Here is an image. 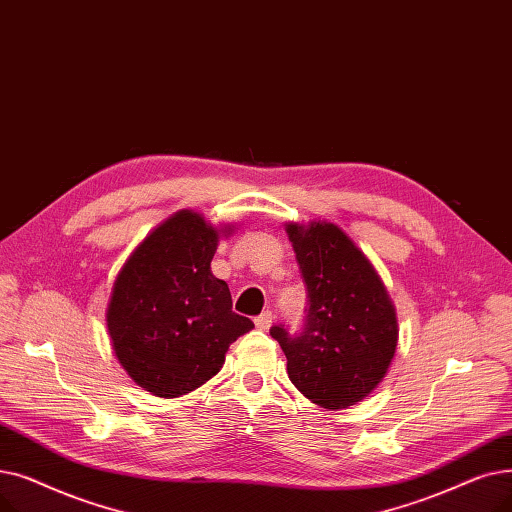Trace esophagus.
Segmentation results:
<instances>
[{"label": "esophagus", "instance_id": "esophagus-1", "mask_svg": "<svg viewBox=\"0 0 512 512\" xmlns=\"http://www.w3.org/2000/svg\"><path fill=\"white\" fill-rule=\"evenodd\" d=\"M273 312L271 310H264L262 314H258L256 319H254V323H256V327L260 329V331H269L271 329V325H273Z\"/></svg>", "mask_w": 512, "mask_h": 512}]
</instances>
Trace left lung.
<instances>
[{
  "instance_id": "8db88e82",
  "label": "left lung",
  "mask_w": 512,
  "mask_h": 512,
  "mask_svg": "<svg viewBox=\"0 0 512 512\" xmlns=\"http://www.w3.org/2000/svg\"><path fill=\"white\" fill-rule=\"evenodd\" d=\"M308 291L302 333L271 327L287 358V375L314 404L348 408L385 377L398 346L396 308L354 241L333 223H289Z\"/></svg>"
}]
</instances>
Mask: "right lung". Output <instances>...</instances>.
Returning <instances> with one entry per match:
<instances>
[{"label":"right lung","instance_id":"right-lung-1","mask_svg":"<svg viewBox=\"0 0 512 512\" xmlns=\"http://www.w3.org/2000/svg\"><path fill=\"white\" fill-rule=\"evenodd\" d=\"M229 231L179 210L120 269L106 325L118 362L145 392H193L223 369L229 346L254 327L233 312L229 285L210 271L218 239Z\"/></svg>","mask_w":512,"mask_h":512}]
</instances>
